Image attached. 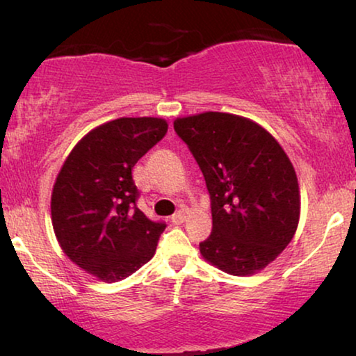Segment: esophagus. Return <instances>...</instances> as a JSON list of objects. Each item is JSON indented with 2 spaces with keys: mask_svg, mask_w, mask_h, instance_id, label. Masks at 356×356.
Returning <instances> with one entry per match:
<instances>
[{
  "mask_svg": "<svg viewBox=\"0 0 356 356\" xmlns=\"http://www.w3.org/2000/svg\"><path fill=\"white\" fill-rule=\"evenodd\" d=\"M184 218H186V216H184L183 211H178L177 213H173L172 216V222L177 223V225H179V223L184 222Z\"/></svg>",
  "mask_w": 356,
  "mask_h": 356,
  "instance_id": "34e87169",
  "label": "esophagus"
}]
</instances>
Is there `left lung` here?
I'll list each match as a JSON object with an SVG mask.
<instances>
[{
	"mask_svg": "<svg viewBox=\"0 0 356 356\" xmlns=\"http://www.w3.org/2000/svg\"><path fill=\"white\" fill-rule=\"evenodd\" d=\"M211 194L212 233L199 251L232 275H252L289 246L300 220L295 168L274 136L254 121L206 111L177 118Z\"/></svg>",
	"mask_w": 356,
	"mask_h": 356,
	"instance_id": "obj_1",
	"label": "left lung"
}]
</instances>
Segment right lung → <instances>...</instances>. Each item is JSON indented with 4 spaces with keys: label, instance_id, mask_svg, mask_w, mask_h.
I'll use <instances>...</instances> for the list:
<instances>
[{
    "label": "right lung",
    "instance_id": "1",
    "mask_svg": "<svg viewBox=\"0 0 356 356\" xmlns=\"http://www.w3.org/2000/svg\"><path fill=\"white\" fill-rule=\"evenodd\" d=\"M162 118H118L87 133L58 173L51 223L61 250L87 274L111 284L152 259L163 222L136 206L133 167L167 134Z\"/></svg>",
    "mask_w": 356,
    "mask_h": 356
}]
</instances>
